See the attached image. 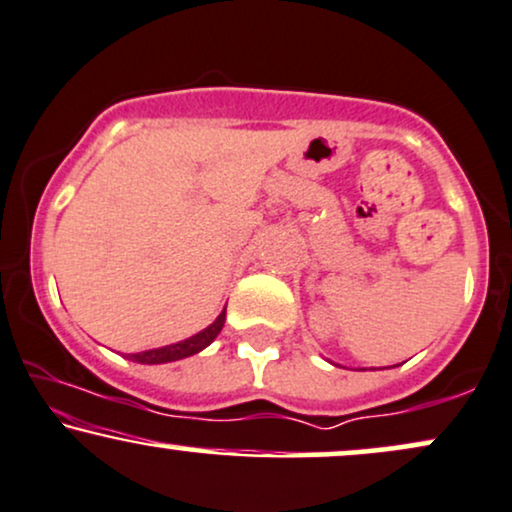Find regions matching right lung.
Segmentation results:
<instances>
[{"mask_svg": "<svg viewBox=\"0 0 512 512\" xmlns=\"http://www.w3.org/2000/svg\"><path fill=\"white\" fill-rule=\"evenodd\" d=\"M226 319V310L214 319V324H209L207 329H202L200 334L186 338L181 343H171V346L164 348H155V350H145V353H133L128 355L133 362H140V365H162V362H174V360H183V357H190L195 353H200L202 348H207L214 338L219 336L221 326H224Z\"/></svg>", "mask_w": 512, "mask_h": 512, "instance_id": "obj_1", "label": "right lung"}]
</instances>
